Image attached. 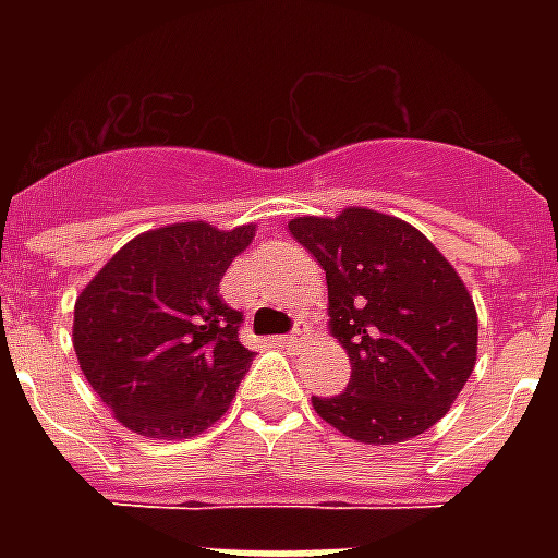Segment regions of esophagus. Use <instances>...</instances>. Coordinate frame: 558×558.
<instances>
[{
    "mask_svg": "<svg viewBox=\"0 0 558 558\" xmlns=\"http://www.w3.org/2000/svg\"><path fill=\"white\" fill-rule=\"evenodd\" d=\"M301 332H304V330H301V324H298L295 330L289 332V336H280L278 344H283V348H295L298 341H301Z\"/></svg>",
    "mask_w": 558,
    "mask_h": 558,
    "instance_id": "obj_1",
    "label": "esophagus"
}]
</instances>
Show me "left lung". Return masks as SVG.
Segmentation results:
<instances>
[{"label":"left lung","mask_w":558,"mask_h":558,"mask_svg":"<svg viewBox=\"0 0 558 558\" xmlns=\"http://www.w3.org/2000/svg\"><path fill=\"white\" fill-rule=\"evenodd\" d=\"M289 231L327 271L330 327L350 356L348 390L313 397L350 440L402 442L432 428L477 356L472 295L414 226L367 208L298 217Z\"/></svg>","instance_id":"left-lung-1"}]
</instances>
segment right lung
<instances>
[{
	"label": "right lung",
	"mask_w": 558,
	"mask_h": 558,
	"mask_svg": "<svg viewBox=\"0 0 558 558\" xmlns=\"http://www.w3.org/2000/svg\"><path fill=\"white\" fill-rule=\"evenodd\" d=\"M254 226L177 222L135 236L74 304L83 376L130 432L182 440L226 414L254 353L219 280Z\"/></svg>",
	"instance_id": "add662e5"
}]
</instances>
